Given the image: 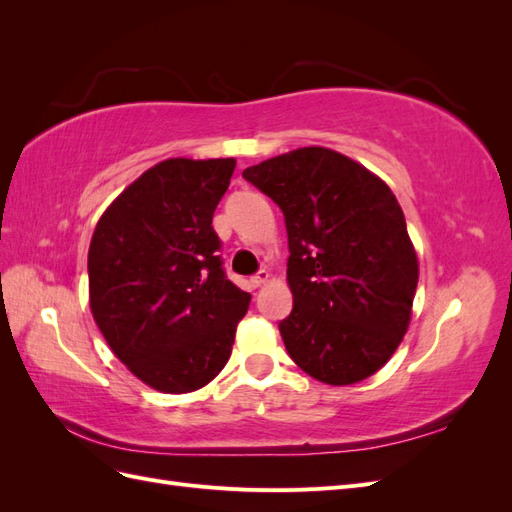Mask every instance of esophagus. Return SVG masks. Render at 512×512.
<instances>
[{
    "mask_svg": "<svg viewBox=\"0 0 512 512\" xmlns=\"http://www.w3.org/2000/svg\"><path fill=\"white\" fill-rule=\"evenodd\" d=\"M269 271H265V269H260L256 275H252V284L254 286H262V284H267L269 282Z\"/></svg>",
    "mask_w": 512,
    "mask_h": 512,
    "instance_id": "obj_1",
    "label": "esophagus"
}]
</instances>
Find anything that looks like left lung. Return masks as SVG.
Returning a JSON list of instances; mask_svg holds the SVG:
<instances>
[{
  "instance_id": "1",
  "label": "left lung",
  "mask_w": 512,
  "mask_h": 512,
  "mask_svg": "<svg viewBox=\"0 0 512 512\" xmlns=\"http://www.w3.org/2000/svg\"><path fill=\"white\" fill-rule=\"evenodd\" d=\"M282 209L292 312L290 359L344 386L369 378L404 339L418 284L406 218L380 177L342 153L303 147L243 170Z\"/></svg>"
}]
</instances>
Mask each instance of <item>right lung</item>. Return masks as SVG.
Instances as JSON below:
<instances>
[{
	"label": "right lung",
	"instance_id": "add662e5",
	"mask_svg": "<svg viewBox=\"0 0 512 512\" xmlns=\"http://www.w3.org/2000/svg\"><path fill=\"white\" fill-rule=\"evenodd\" d=\"M235 158H170L108 207L87 256L91 314L117 359L162 393H192L230 359L250 294L211 226Z\"/></svg>",
	"mask_w": 512,
	"mask_h": 512
}]
</instances>
